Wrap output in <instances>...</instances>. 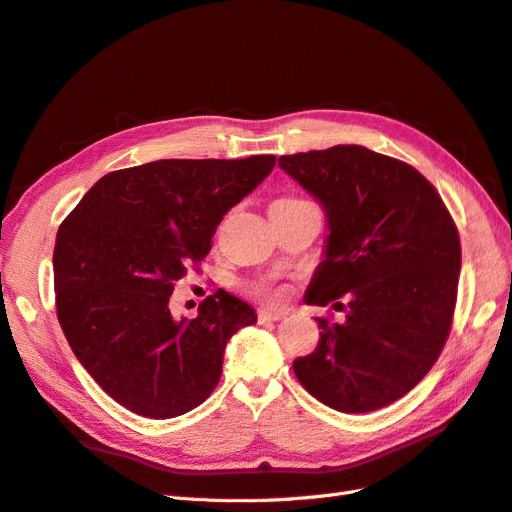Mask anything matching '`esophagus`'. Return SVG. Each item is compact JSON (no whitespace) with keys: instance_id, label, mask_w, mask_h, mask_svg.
<instances>
[{"instance_id":"obj_1","label":"esophagus","mask_w":512,"mask_h":512,"mask_svg":"<svg viewBox=\"0 0 512 512\" xmlns=\"http://www.w3.org/2000/svg\"><path fill=\"white\" fill-rule=\"evenodd\" d=\"M286 316V312L282 309H273V307H260L258 309V320L260 322H275V320H282Z\"/></svg>"}]
</instances>
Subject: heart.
Returning <instances> with one entry per match:
<instances>
[{
  "instance_id": "heart-1",
  "label": "heart",
  "mask_w": 512,
  "mask_h": 512,
  "mask_svg": "<svg viewBox=\"0 0 512 512\" xmlns=\"http://www.w3.org/2000/svg\"><path fill=\"white\" fill-rule=\"evenodd\" d=\"M275 203H294V198H282V200H275Z\"/></svg>"
}]
</instances>
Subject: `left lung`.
<instances>
[{
    "instance_id": "left-lung-1",
    "label": "left lung",
    "mask_w": 512,
    "mask_h": 512,
    "mask_svg": "<svg viewBox=\"0 0 512 512\" xmlns=\"http://www.w3.org/2000/svg\"><path fill=\"white\" fill-rule=\"evenodd\" d=\"M327 215L324 256L303 301L346 294V318H316L312 354L292 361L303 389L339 412L393 404L425 378L451 331L461 245L436 188L361 145L282 156Z\"/></svg>"
}]
</instances>
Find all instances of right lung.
I'll use <instances>...</instances> for the list:
<instances>
[{"label":"right lung","mask_w":512,"mask_h":512,"mask_svg":"<svg viewBox=\"0 0 512 512\" xmlns=\"http://www.w3.org/2000/svg\"><path fill=\"white\" fill-rule=\"evenodd\" d=\"M275 156L158 160L104 175L57 230V318L76 359L117 404L175 418L213 393L252 305L218 290L198 316L170 312L173 284L211 250L215 228Z\"/></svg>","instance_id":"1"}]
</instances>
